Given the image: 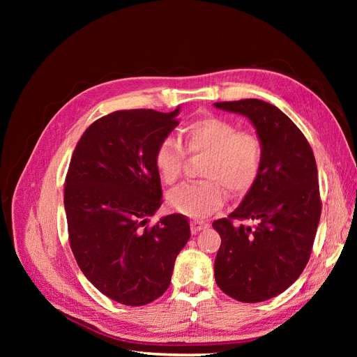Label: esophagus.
I'll list each match as a JSON object with an SVG mask.
<instances>
[{"mask_svg":"<svg viewBox=\"0 0 357 357\" xmlns=\"http://www.w3.org/2000/svg\"><path fill=\"white\" fill-rule=\"evenodd\" d=\"M208 227V224H206V222H202V221H190V229H192V233L193 234H196V233H199V231H202V230H206Z\"/></svg>","mask_w":357,"mask_h":357,"instance_id":"1","label":"esophagus"}]
</instances>
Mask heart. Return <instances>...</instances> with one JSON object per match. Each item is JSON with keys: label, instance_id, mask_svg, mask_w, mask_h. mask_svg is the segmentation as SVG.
Returning <instances> with one entry per match:
<instances>
[{"label": "heart", "instance_id": "1", "mask_svg": "<svg viewBox=\"0 0 357 357\" xmlns=\"http://www.w3.org/2000/svg\"><path fill=\"white\" fill-rule=\"evenodd\" d=\"M188 153L206 155L201 176L206 181L184 184L169 195L170 206L190 218H204L222 206L225 190L242 196L259 178L262 142L255 133L239 132L231 121L219 116L196 119L183 128ZM155 165L164 183L174 184L184 167V151L173 139H164L155 153Z\"/></svg>", "mask_w": 357, "mask_h": 357}]
</instances>
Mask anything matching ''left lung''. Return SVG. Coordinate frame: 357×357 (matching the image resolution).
Returning <instances> with one entry per match:
<instances>
[{"label": "left lung", "instance_id": "obj_1", "mask_svg": "<svg viewBox=\"0 0 357 357\" xmlns=\"http://www.w3.org/2000/svg\"><path fill=\"white\" fill-rule=\"evenodd\" d=\"M215 107L248 118L264 149L256 184L229 218L213 222L221 236L216 284L230 298L255 304L285 291L310 259L321 219L317 167L305 136L276 105L250 98ZM234 218L257 225L233 226Z\"/></svg>", "mask_w": 357, "mask_h": 357}]
</instances>
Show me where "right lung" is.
<instances>
[{
  "label": "right lung",
  "instance_id": "right-lung-1",
  "mask_svg": "<svg viewBox=\"0 0 357 357\" xmlns=\"http://www.w3.org/2000/svg\"><path fill=\"white\" fill-rule=\"evenodd\" d=\"M178 113L113 112L87 128L70 159L64 208L73 256L90 282L123 305L162 296L190 238L184 215L147 225L162 204L155 153Z\"/></svg>",
  "mask_w": 357,
  "mask_h": 357
}]
</instances>
